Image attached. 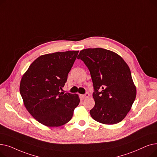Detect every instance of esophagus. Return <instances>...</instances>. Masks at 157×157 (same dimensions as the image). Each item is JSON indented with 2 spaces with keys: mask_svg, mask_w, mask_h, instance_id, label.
<instances>
[{
  "mask_svg": "<svg viewBox=\"0 0 157 157\" xmlns=\"http://www.w3.org/2000/svg\"><path fill=\"white\" fill-rule=\"evenodd\" d=\"M90 96V94L88 93H86L84 95H81V97L83 98V99H84V98H86L87 97H88Z\"/></svg>",
  "mask_w": 157,
  "mask_h": 157,
  "instance_id": "1",
  "label": "esophagus"
}]
</instances>
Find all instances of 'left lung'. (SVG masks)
<instances>
[{
    "mask_svg": "<svg viewBox=\"0 0 157 157\" xmlns=\"http://www.w3.org/2000/svg\"><path fill=\"white\" fill-rule=\"evenodd\" d=\"M78 59L83 60L91 75L95 105L92 118L105 125L122 121L136 97V87L127 63L112 51L97 48L81 50Z\"/></svg>",
    "mask_w": 157,
    "mask_h": 157,
    "instance_id": "8db88e82",
    "label": "left lung"
}]
</instances>
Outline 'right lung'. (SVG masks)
Wrapping results in <instances>:
<instances>
[{
	"instance_id": "right-lung-1",
	"label": "right lung",
	"mask_w": 157,
	"mask_h": 157,
	"mask_svg": "<svg viewBox=\"0 0 157 157\" xmlns=\"http://www.w3.org/2000/svg\"><path fill=\"white\" fill-rule=\"evenodd\" d=\"M79 51L41 55L24 73L20 92L29 113L47 127H60L69 122L80 100L78 94H62Z\"/></svg>"
}]
</instances>
